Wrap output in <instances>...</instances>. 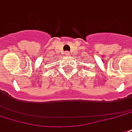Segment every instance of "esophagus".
Wrapping results in <instances>:
<instances>
[{
	"instance_id": "1",
	"label": "esophagus",
	"mask_w": 132,
	"mask_h": 132,
	"mask_svg": "<svg viewBox=\"0 0 132 132\" xmlns=\"http://www.w3.org/2000/svg\"><path fill=\"white\" fill-rule=\"evenodd\" d=\"M64 54H65L66 56H69V55H70V52H69V51H66V52H65Z\"/></svg>"
}]
</instances>
